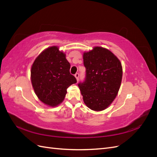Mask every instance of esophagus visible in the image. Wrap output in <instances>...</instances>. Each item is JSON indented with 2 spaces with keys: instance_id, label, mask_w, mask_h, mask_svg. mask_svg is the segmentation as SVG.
I'll list each match as a JSON object with an SVG mask.
<instances>
[{
  "instance_id": "1",
  "label": "esophagus",
  "mask_w": 157,
  "mask_h": 157,
  "mask_svg": "<svg viewBox=\"0 0 157 157\" xmlns=\"http://www.w3.org/2000/svg\"><path fill=\"white\" fill-rule=\"evenodd\" d=\"M75 77L76 78H77V80L78 81V78H79V73H76V74L75 75Z\"/></svg>"
}]
</instances>
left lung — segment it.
Returning a JSON list of instances; mask_svg holds the SVG:
<instances>
[{
	"label": "left lung",
	"mask_w": 157,
	"mask_h": 157,
	"mask_svg": "<svg viewBox=\"0 0 157 157\" xmlns=\"http://www.w3.org/2000/svg\"><path fill=\"white\" fill-rule=\"evenodd\" d=\"M86 77L78 86L86 105L93 111L105 109L119 90L122 77L120 60L111 51L94 47L83 54Z\"/></svg>",
	"instance_id": "1"
}]
</instances>
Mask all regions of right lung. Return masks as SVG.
I'll list each match as a JSON object with an SVG mask.
<instances>
[{
    "label": "right lung",
    "mask_w": 157,
    "mask_h": 157,
    "mask_svg": "<svg viewBox=\"0 0 157 157\" xmlns=\"http://www.w3.org/2000/svg\"><path fill=\"white\" fill-rule=\"evenodd\" d=\"M70 63L58 46L46 48L39 55L31 70L33 88L40 100L55 107L63 101L67 89L77 80L69 72Z\"/></svg>",
    "instance_id": "obj_1"
}]
</instances>
